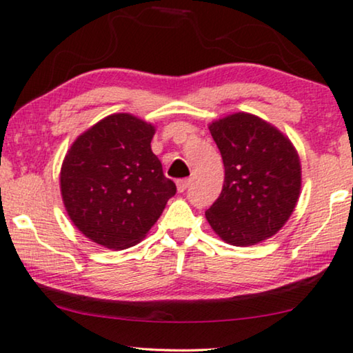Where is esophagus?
<instances>
[{
    "label": "esophagus",
    "mask_w": 353,
    "mask_h": 353,
    "mask_svg": "<svg viewBox=\"0 0 353 353\" xmlns=\"http://www.w3.org/2000/svg\"><path fill=\"white\" fill-rule=\"evenodd\" d=\"M189 183H191V180H189V178H183V180H178L176 181L178 192H185L186 189H188V186H189Z\"/></svg>",
    "instance_id": "obj_1"
}]
</instances>
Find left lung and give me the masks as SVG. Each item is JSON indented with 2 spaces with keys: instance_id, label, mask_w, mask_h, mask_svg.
Here are the masks:
<instances>
[{
  "instance_id": "1",
  "label": "left lung",
  "mask_w": 353,
  "mask_h": 353,
  "mask_svg": "<svg viewBox=\"0 0 353 353\" xmlns=\"http://www.w3.org/2000/svg\"><path fill=\"white\" fill-rule=\"evenodd\" d=\"M224 185L205 216L224 242L247 247L274 236L293 213L301 189L298 152L259 117L237 113L213 122Z\"/></svg>"
}]
</instances>
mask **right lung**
Here are the masks:
<instances>
[{"label": "right lung", "instance_id": "add662e5", "mask_svg": "<svg viewBox=\"0 0 353 353\" xmlns=\"http://www.w3.org/2000/svg\"><path fill=\"white\" fill-rule=\"evenodd\" d=\"M154 127L111 114L71 145L60 188L66 212L85 237L106 248L139 243L175 196L176 186L151 151Z\"/></svg>", "mask_w": 353, "mask_h": 353}]
</instances>
